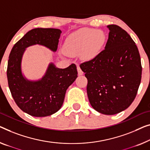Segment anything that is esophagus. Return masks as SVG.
<instances>
[{
    "label": "esophagus",
    "instance_id": "34e87169",
    "mask_svg": "<svg viewBox=\"0 0 150 150\" xmlns=\"http://www.w3.org/2000/svg\"><path fill=\"white\" fill-rule=\"evenodd\" d=\"M77 71H78V74L79 75H82L83 74V71L81 69V68L79 67H77Z\"/></svg>",
    "mask_w": 150,
    "mask_h": 150
}]
</instances>
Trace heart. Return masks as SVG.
Masks as SVG:
<instances>
[{
  "label": "heart",
  "instance_id": "1",
  "mask_svg": "<svg viewBox=\"0 0 150 150\" xmlns=\"http://www.w3.org/2000/svg\"><path fill=\"white\" fill-rule=\"evenodd\" d=\"M105 42L106 35L102 30L81 28L68 35L64 48L69 55L81 54L84 59L91 60L100 52Z\"/></svg>",
  "mask_w": 150,
  "mask_h": 150
}]
</instances>
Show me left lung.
I'll use <instances>...</instances> for the list:
<instances>
[{
    "label": "left lung",
    "mask_w": 150,
    "mask_h": 150,
    "mask_svg": "<svg viewBox=\"0 0 150 150\" xmlns=\"http://www.w3.org/2000/svg\"><path fill=\"white\" fill-rule=\"evenodd\" d=\"M110 32L104 50L80 68L88 79L87 93L93 109L112 115L132 104L142 79L139 50L126 31L117 25Z\"/></svg>",
    "instance_id": "8db88e82"
}]
</instances>
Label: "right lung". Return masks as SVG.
Instances as JSON below:
<instances>
[{"label":"right lung","mask_w":150,"mask_h":150,"mask_svg":"<svg viewBox=\"0 0 150 150\" xmlns=\"http://www.w3.org/2000/svg\"><path fill=\"white\" fill-rule=\"evenodd\" d=\"M61 33L59 29H33L11 51L6 71L8 88L19 108L33 117H44L57 112L63 104L67 89L77 77L75 64L59 69L51 62L44 75L37 81L28 80L22 73V58L25 49L39 44L56 52Z\"/></svg>","instance_id":"obj_1"}]
</instances>
